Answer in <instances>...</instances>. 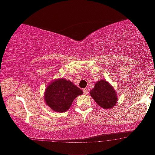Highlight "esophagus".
Returning a JSON list of instances; mask_svg holds the SVG:
<instances>
[{"label":"esophagus","instance_id":"1","mask_svg":"<svg viewBox=\"0 0 155 155\" xmlns=\"http://www.w3.org/2000/svg\"><path fill=\"white\" fill-rule=\"evenodd\" d=\"M83 93H84V94H88V93H89V91H88L87 89H86V88L83 89Z\"/></svg>","mask_w":155,"mask_h":155}]
</instances>
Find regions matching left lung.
Returning a JSON list of instances; mask_svg holds the SVG:
<instances>
[{
    "instance_id": "obj_1",
    "label": "left lung",
    "mask_w": 155,
    "mask_h": 155,
    "mask_svg": "<svg viewBox=\"0 0 155 155\" xmlns=\"http://www.w3.org/2000/svg\"><path fill=\"white\" fill-rule=\"evenodd\" d=\"M90 93L97 104L103 109H111L115 107L117 101V95L111 84L105 80L97 82L94 87Z\"/></svg>"
}]
</instances>
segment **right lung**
I'll use <instances>...</instances> for the list:
<instances>
[{"instance_id":"1","label":"right lung","mask_w":155,"mask_h":155,"mask_svg":"<svg viewBox=\"0 0 155 155\" xmlns=\"http://www.w3.org/2000/svg\"><path fill=\"white\" fill-rule=\"evenodd\" d=\"M82 91L71 81L65 79L57 80L51 83L45 91L46 103L54 111L57 112L66 111L78 95Z\"/></svg>"}]
</instances>
